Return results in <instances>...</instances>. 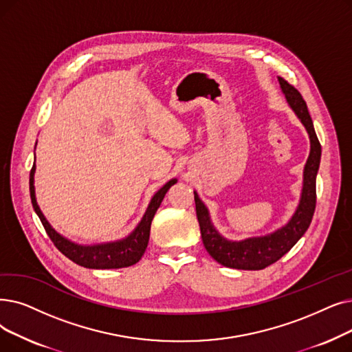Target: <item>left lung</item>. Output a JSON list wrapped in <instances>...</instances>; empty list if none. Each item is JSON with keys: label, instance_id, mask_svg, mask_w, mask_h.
<instances>
[{"label": "left lung", "instance_id": "left-lung-1", "mask_svg": "<svg viewBox=\"0 0 352 352\" xmlns=\"http://www.w3.org/2000/svg\"><path fill=\"white\" fill-rule=\"evenodd\" d=\"M280 87L286 96L290 108L295 111L302 124L307 128L311 138V154L303 171V188L300 203L290 221L265 237H253L243 241H228L221 237L210 221L208 211L203 201L194 192L195 211L198 224H200L201 239L206 250L220 265L243 270H261L279 258L292 249L296 241L308 230L312 221L316 206V174L320 162V144L314 129L312 119L308 111L307 102L292 85L279 78Z\"/></svg>", "mask_w": 352, "mask_h": 352}]
</instances>
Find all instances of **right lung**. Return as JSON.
<instances>
[{
	"mask_svg": "<svg viewBox=\"0 0 352 352\" xmlns=\"http://www.w3.org/2000/svg\"><path fill=\"white\" fill-rule=\"evenodd\" d=\"M34 170L36 166L33 165L32 173H30V197H32L33 208L37 212L38 219L41 220L45 233L49 234V237L54 243V246L66 257H69L72 262L89 269H119L138 263L148 246L152 219H154L158 207L161 206L166 191L177 182V179L168 181L166 184L152 197L144 219L141 220L138 227L135 228L133 233L126 239L113 243L98 244V246H79V244H74L60 236L47 223V220L44 219L43 212L37 206L34 195Z\"/></svg>",
	"mask_w": 352,
	"mask_h": 352,
	"instance_id": "obj_1",
	"label": "right lung"
}]
</instances>
